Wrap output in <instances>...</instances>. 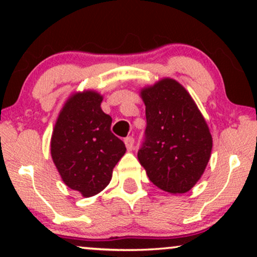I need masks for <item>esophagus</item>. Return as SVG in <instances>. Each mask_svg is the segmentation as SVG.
Here are the masks:
<instances>
[{
  "label": "esophagus",
  "mask_w": 257,
  "mask_h": 257,
  "mask_svg": "<svg viewBox=\"0 0 257 257\" xmlns=\"http://www.w3.org/2000/svg\"><path fill=\"white\" fill-rule=\"evenodd\" d=\"M124 144H125L126 149H128V151H133V149H134V138H132V137L125 138Z\"/></svg>",
  "instance_id": "34e87169"
}]
</instances>
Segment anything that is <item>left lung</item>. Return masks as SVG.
Wrapping results in <instances>:
<instances>
[{
  "instance_id": "obj_1",
  "label": "left lung",
  "mask_w": 257,
  "mask_h": 257,
  "mask_svg": "<svg viewBox=\"0 0 257 257\" xmlns=\"http://www.w3.org/2000/svg\"><path fill=\"white\" fill-rule=\"evenodd\" d=\"M141 98L147 124L139 162L161 190L188 192L204 173L213 149L204 117L175 79L164 78L144 88Z\"/></svg>"
}]
</instances>
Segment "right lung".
I'll list each match as a JSON object with an SVG mask.
<instances>
[{
	"label": "right lung",
	"instance_id": "right-lung-1",
	"mask_svg": "<svg viewBox=\"0 0 257 257\" xmlns=\"http://www.w3.org/2000/svg\"><path fill=\"white\" fill-rule=\"evenodd\" d=\"M102 96L76 93L65 102L51 140V153L65 185L83 197L101 192L125 145L111 132L112 118L101 110Z\"/></svg>",
	"mask_w": 257,
	"mask_h": 257
}]
</instances>
